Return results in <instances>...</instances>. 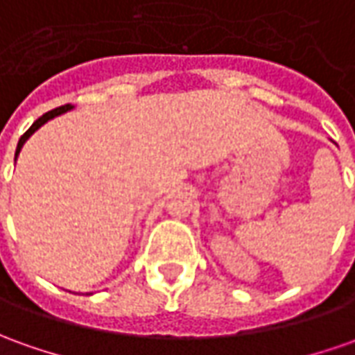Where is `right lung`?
I'll use <instances>...</instances> for the list:
<instances>
[{"instance_id":"1","label":"right lung","mask_w":355,"mask_h":355,"mask_svg":"<svg viewBox=\"0 0 355 355\" xmlns=\"http://www.w3.org/2000/svg\"><path fill=\"white\" fill-rule=\"evenodd\" d=\"M71 107H73V106H71V104H65V106L55 107V110H51V112H46L44 116L38 117V119L34 121L33 125L28 127V131H26V133H24V135L21 137V139H19V145H17V153H15V158L19 156V153H21V148H23V145H24V143H26V139L33 135V133H34V131H36V129H38V127H42L44 123L48 121V119H51V117L60 116V114H65V112H67V110H71Z\"/></svg>"}]
</instances>
